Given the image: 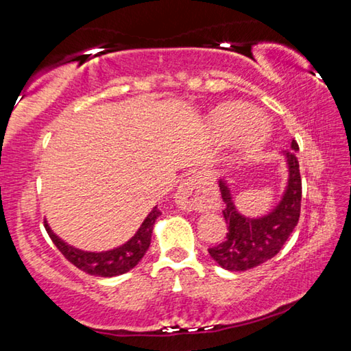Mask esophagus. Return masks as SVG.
<instances>
[{
  "label": "esophagus",
  "instance_id": "esophagus-1",
  "mask_svg": "<svg viewBox=\"0 0 351 351\" xmlns=\"http://www.w3.org/2000/svg\"><path fill=\"white\" fill-rule=\"evenodd\" d=\"M175 201L182 210H210L218 206V193L206 178L192 175L184 180L175 193Z\"/></svg>",
  "mask_w": 351,
  "mask_h": 351
}]
</instances>
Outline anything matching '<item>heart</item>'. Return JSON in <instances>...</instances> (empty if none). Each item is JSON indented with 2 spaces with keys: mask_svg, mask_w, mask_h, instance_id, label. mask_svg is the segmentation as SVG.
I'll use <instances>...</instances> for the list:
<instances>
[{
  "mask_svg": "<svg viewBox=\"0 0 351 351\" xmlns=\"http://www.w3.org/2000/svg\"><path fill=\"white\" fill-rule=\"evenodd\" d=\"M212 123L217 138L223 144H229L239 138V154L243 159H252L266 141V127L258 121V112L251 106L241 104H228L213 112Z\"/></svg>",
  "mask_w": 351,
  "mask_h": 351,
  "instance_id": "1",
  "label": "heart"
}]
</instances>
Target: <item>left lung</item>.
<instances>
[{"label": "left lung", "mask_w": 351, "mask_h": 351, "mask_svg": "<svg viewBox=\"0 0 351 351\" xmlns=\"http://www.w3.org/2000/svg\"><path fill=\"white\" fill-rule=\"evenodd\" d=\"M295 152L299 145L293 139L291 148L282 152L288 167V181L276 207L261 217H246L237 209L228 181L218 180L224 201L223 215L229 232L218 246L210 247V257L228 271H247L271 260L293 234L300 217L302 180Z\"/></svg>", "instance_id": "1"}]
</instances>
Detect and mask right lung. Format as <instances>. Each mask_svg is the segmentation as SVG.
Masks as SVG:
<instances>
[{
  "label": "right lung",
  "mask_w": 351,
  "mask_h": 351,
  "mask_svg": "<svg viewBox=\"0 0 351 351\" xmlns=\"http://www.w3.org/2000/svg\"><path fill=\"white\" fill-rule=\"evenodd\" d=\"M159 215H161V212H159L156 206H154L153 210L145 217V219L141 224V228L136 230V234L132 239L121 246L100 252L83 251V249L68 245V243L62 240L57 234L52 232L51 226L47 224V221H45V228L58 251H60L71 263L77 266V268L88 272V274L91 276L116 277L125 274L130 269H133L142 260V257H144L147 249L150 247L153 228Z\"/></svg>",
  "instance_id": "add662e5"
}]
</instances>
